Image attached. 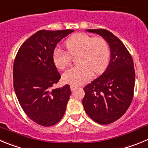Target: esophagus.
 I'll list each match as a JSON object with an SVG mask.
<instances>
[{
    "label": "esophagus",
    "mask_w": 148,
    "mask_h": 148,
    "mask_svg": "<svg viewBox=\"0 0 148 148\" xmlns=\"http://www.w3.org/2000/svg\"><path fill=\"white\" fill-rule=\"evenodd\" d=\"M76 88H76L75 86H71V91H74V90H76Z\"/></svg>",
    "instance_id": "1"
}]
</instances>
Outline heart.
Listing matches in <instances>:
<instances>
[{"instance_id": "1", "label": "heart", "mask_w": 148, "mask_h": 148, "mask_svg": "<svg viewBox=\"0 0 148 148\" xmlns=\"http://www.w3.org/2000/svg\"><path fill=\"white\" fill-rule=\"evenodd\" d=\"M67 51L57 48L53 53L54 64L63 69L70 63L73 57L79 64L70 68L62 74L65 82L78 86L88 82L94 74H100L106 69L110 59V49L106 40L79 33L66 40Z\"/></svg>"}]
</instances>
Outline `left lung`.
I'll return each instance as SVG.
<instances>
[{"label": "left lung", "instance_id": "left-lung-1", "mask_svg": "<svg viewBox=\"0 0 148 148\" xmlns=\"http://www.w3.org/2000/svg\"><path fill=\"white\" fill-rule=\"evenodd\" d=\"M101 35L110 49V60L105 72L83 90L82 105L94 122L108 125L119 119L133 100L135 70L133 58L122 41L106 29H86Z\"/></svg>", "mask_w": 148, "mask_h": 148}]
</instances>
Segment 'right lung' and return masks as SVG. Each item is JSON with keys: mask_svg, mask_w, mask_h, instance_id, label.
I'll use <instances>...</instances> for the list:
<instances>
[{"mask_svg": "<svg viewBox=\"0 0 148 148\" xmlns=\"http://www.w3.org/2000/svg\"><path fill=\"white\" fill-rule=\"evenodd\" d=\"M74 30H40L18 50L13 66V85L21 108L29 119L44 127L60 121L71 91L66 85L51 89L60 79L53 53L58 42Z\"/></svg>", "mask_w": 148, "mask_h": 148, "instance_id": "add662e5", "label": "right lung"}]
</instances>
